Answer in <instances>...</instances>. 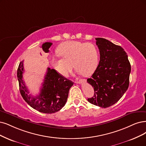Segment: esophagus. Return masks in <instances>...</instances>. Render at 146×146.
Here are the masks:
<instances>
[{"label":"esophagus","instance_id":"1","mask_svg":"<svg viewBox=\"0 0 146 146\" xmlns=\"http://www.w3.org/2000/svg\"><path fill=\"white\" fill-rule=\"evenodd\" d=\"M86 82V79H80V80H78V81H76V82H75L77 83V84H82V82Z\"/></svg>","mask_w":146,"mask_h":146}]
</instances>
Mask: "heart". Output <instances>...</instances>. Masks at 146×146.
Returning <instances> with one entry per match:
<instances>
[{
    "instance_id": "obj_1",
    "label": "heart",
    "mask_w": 146,
    "mask_h": 146,
    "mask_svg": "<svg viewBox=\"0 0 146 146\" xmlns=\"http://www.w3.org/2000/svg\"><path fill=\"white\" fill-rule=\"evenodd\" d=\"M61 56L52 59L54 68L62 76L67 77L74 67L84 76H87L96 69L98 62V48L92 43L67 41L58 48Z\"/></svg>"
}]
</instances>
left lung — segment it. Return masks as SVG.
Instances as JSON below:
<instances>
[{"instance_id": "8db88e82", "label": "left lung", "mask_w": 146, "mask_h": 146, "mask_svg": "<svg viewBox=\"0 0 146 146\" xmlns=\"http://www.w3.org/2000/svg\"><path fill=\"white\" fill-rule=\"evenodd\" d=\"M96 40L100 61L94 73L87 79L94 90L93 97L88 101L105 108L115 104L127 91L131 66L121 46L102 38H96Z\"/></svg>"}]
</instances>
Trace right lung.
I'll return each mask as SVG.
<instances>
[{"label": "right lung", "instance_id": "right-lung-1", "mask_svg": "<svg viewBox=\"0 0 146 146\" xmlns=\"http://www.w3.org/2000/svg\"><path fill=\"white\" fill-rule=\"evenodd\" d=\"M52 45V42H46L43 43L41 47L43 51L48 53ZM23 61H21L17 69V78L20 94L27 104L35 110L46 114L55 113L62 109L67 102L69 90L73 85L72 81L64 78L55 69L47 68L40 93L34 97L29 94L23 79Z\"/></svg>", "mask_w": 146, "mask_h": 146}]
</instances>
